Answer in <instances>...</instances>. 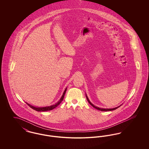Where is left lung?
<instances>
[{
    "instance_id": "left-lung-1",
    "label": "left lung",
    "mask_w": 149,
    "mask_h": 149,
    "mask_svg": "<svg viewBox=\"0 0 149 149\" xmlns=\"http://www.w3.org/2000/svg\"><path fill=\"white\" fill-rule=\"evenodd\" d=\"M86 99H87V100L88 101V102L91 104V106H92L94 108H95V109H98V110H99V111H113V110H115V109H117L118 108H119L121 106H120L117 107H116V108H111V109H104V108H100L99 107H97L95 106H94L93 104L92 103H91V102L89 101V100L88 99V98L87 97V96L86 95Z\"/></svg>"
}]
</instances>
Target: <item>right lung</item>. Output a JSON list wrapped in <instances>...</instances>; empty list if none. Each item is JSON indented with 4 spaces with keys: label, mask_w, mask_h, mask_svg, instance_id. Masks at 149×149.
<instances>
[{
    "label": "right lung",
    "mask_w": 149,
    "mask_h": 149,
    "mask_svg": "<svg viewBox=\"0 0 149 149\" xmlns=\"http://www.w3.org/2000/svg\"><path fill=\"white\" fill-rule=\"evenodd\" d=\"M66 89L65 91H64L63 95L62 97L61 98L60 100L57 103H56L55 104L52 105V106H51L46 107H35L32 106L29 104V103H27V104L28 106H29V107H30L31 108H32L33 109L35 110L36 111H38V112H43V111H51V110H52V109L55 108H56L57 106H58V105L61 103V102L63 100L64 98V95H65V93H66Z\"/></svg>",
    "instance_id": "1"
}]
</instances>
